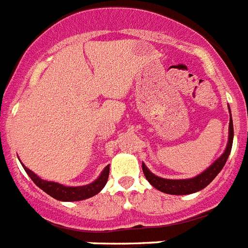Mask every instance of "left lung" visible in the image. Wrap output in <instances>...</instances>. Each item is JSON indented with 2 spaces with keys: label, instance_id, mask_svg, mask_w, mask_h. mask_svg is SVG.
Here are the masks:
<instances>
[{
  "label": "left lung",
  "instance_id": "left-lung-1",
  "mask_svg": "<svg viewBox=\"0 0 248 248\" xmlns=\"http://www.w3.org/2000/svg\"><path fill=\"white\" fill-rule=\"evenodd\" d=\"M230 109V107H228ZM230 126H228V141L227 147H226L225 152L219 156L218 159H216L215 162L206 169L203 170L201 174L196 175L193 178L188 179H166L162 177L153 174L149 169L147 168L144 163H141V168H143V173H144L145 178L148 179L150 185L156 188L158 190L167 194H175V196H185V194H192L196 193L198 190H202L203 188H206L207 186L217 177L222 168L225 167L226 162H227L228 156H230L231 149H232V143H233V123H232V115H231L230 110Z\"/></svg>",
  "mask_w": 248,
  "mask_h": 248
}]
</instances>
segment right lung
<instances>
[{
    "label": "right lung",
    "mask_w": 248,
    "mask_h": 248,
    "mask_svg": "<svg viewBox=\"0 0 248 248\" xmlns=\"http://www.w3.org/2000/svg\"><path fill=\"white\" fill-rule=\"evenodd\" d=\"M23 169L26 170V173L29 174V177L33 181L36 186L39 188H41L45 193H47L48 196H51L52 198L58 201H62V202H75V201H82L86 200V198H90V197L98 194L108 182V177H109V170L110 167L107 166L104 168L103 172L100 173L98 178L95 179L94 182H92L90 185L85 186H79V187H69V186H63L60 183H56V182L51 181H45V179H41L37 174L30 170L27 167H25L22 164Z\"/></svg>",
    "instance_id": "right-lung-1"
}]
</instances>
